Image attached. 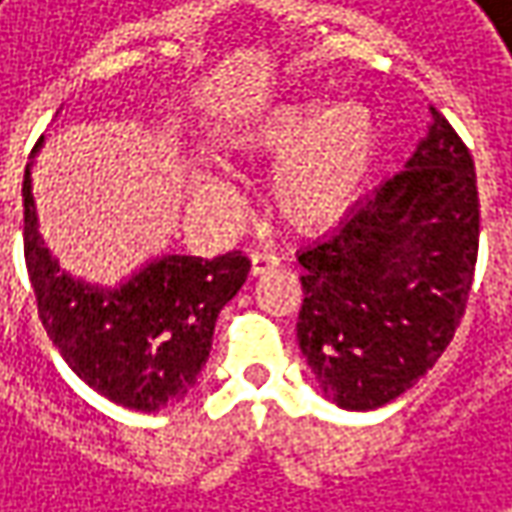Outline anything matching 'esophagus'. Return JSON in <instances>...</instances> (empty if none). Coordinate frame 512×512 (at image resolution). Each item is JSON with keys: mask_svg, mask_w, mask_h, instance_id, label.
Returning a JSON list of instances; mask_svg holds the SVG:
<instances>
[{"mask_svg": "<svg viewBox=\"0 0 512 512\" xmlns=\"http://www.w3.org/2000/svg\"><path fill=\"white\" fill-rule=\"evenodd\" d=\"M249 257H252V275H263L280 263V257L275 252H266V249H255Z\"/></svg>", "mask_w": 512, "mask_h": 512, "instance_id": "obj_1", "label": "esophagus"}]
</instances>
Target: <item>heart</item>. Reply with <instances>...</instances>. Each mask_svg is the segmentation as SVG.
<instances>
[{
    "label": "heart",
    "instance_id": "obj_1",
    "mask_svg": "<svg viewBox=\"0 0 512 512\" xmlns=\"http://www.w3.org/2000/svg\"><path fill=\"white\" fill-rule=\"evenodd\" d=\"M237 151L286 154L272 174V197L280 214L298 226H326L344 217L364 191L378 125L364 102L344 100L323 108L315 97L283 100L246 117L226 137ZM200 200L223 206L229 191L212 177L200 180Z\"/></svg>",
    "mask_w": 512,
    "mask_h": 512
}]
</instances>
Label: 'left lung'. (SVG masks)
Listing matches in <instances>:
<instances>
[{
  "instance_id": "obj_1",
  "label": "left lung",
  "mask_w": 512,
  "mask_h": 512,
  "mask_svg": "<svg viewBox=\"0 0 512 512\" xmlns=\"http://www.w3.org/2000/svg\"><path fill=\"white\" fill-rule=\"evenodd\" d=\"M433 111L404 171L298 255L300 352L332 404L375 410L415 387L464 318L478 257L473 154Z\"/></svg>"
}]
</instances>
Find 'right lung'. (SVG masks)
<instances>
[{"label":"right lung","mask_w":512,"mask_h":512,"mask_svg":"<svg viewBox=\"0 0 512 512\" xmlns=\"http://www.w3.org/2000/svg\"><path fill=\"white\" fill-rule=\"evenodd\" d=\"M22 209L39 321L65 364L128 410L154 412L183 401L206 367L220 309L249 275V257L168 255L114 292L94 289L59 272L36 232L31 168L22 180Z\"/></svg>","instance_id":"add662e5"}]
</instances>
